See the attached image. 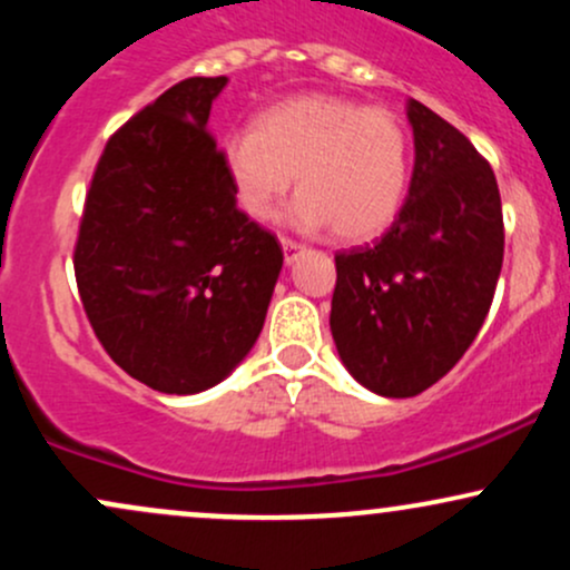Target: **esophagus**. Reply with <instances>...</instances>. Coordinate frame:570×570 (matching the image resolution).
Returning <instances> with one entry per match:
<instances>
[{"instance_id": "obj_1", "label": "esophagus", "mask_w": 570, "mask_h": 570, "mask_svg": "<svg viewBox=\"0 0 570 570\" xmlns=\"http://www.w3.org/2000/svg\"><path fill=\"white\" fill-rule=\"evenodd\" d=\"M281 246H284L286 265H292L294 259H297V254L303 252V244H297V240H292V238H281Z\"/></svg>"}]
</instances>
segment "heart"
Here are the masks:
<instances>
[{
  "label": "heart",
  "mask_w": 570,
  "mask_h": 570,
  "mask_svg": "<svg viewBox=\"0 0 570 570\" xmlns=\"http://www.w3.org/2000/svg\"><path fill=\"white\" fill-rule=\"evenodd\" d=\"M235 200L271 222L297 176L292 222L332 227L343 240H370L402 212L410 185V141L396 115L337 96H299L265 109L252 134L222 147Z\"/></svg>",
  "instance_id": "b5f03b06"
}]
</instances>
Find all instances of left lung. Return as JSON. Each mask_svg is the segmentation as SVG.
<instances>
[{"mask_svg":"<svg viewBox=\"0 0 570 570\" xmlns=\"http://www.w3.org/2000/svg\"><path fill=\"white\" fill-rule=\"evenodd\" d=\"M415 166L375 246L335 257L330 330L345 370L381 396H417L455 367L493 303L503 214L493 168L461 130L410 98Z\"/></svg>","mask_w":570,"mask_h":570,"instance_id":"1","label":"left lung"}]
</instances>
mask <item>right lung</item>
Returning <instances> with one entry per match:
<instances>
[{"instance_id": "obj_1", "label": "right lung", "mask_w": 570, "mask_h": 570, "mask_svg": "<svg viewBox=\"0 0 570 570\" xmlns=\"http://www.w3.org/2000/svg\"><path fill=\"white\" fill-rule=\"evenodd\" d=\"M227 77H189L104 147L75 246L77 289L104 351L160 394H200L254 348L284 265L235 206L208 134Z\"/></svg>"}]
</instances>
